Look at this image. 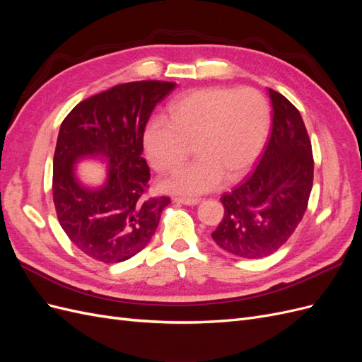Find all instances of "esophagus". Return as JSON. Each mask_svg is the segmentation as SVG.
Masks as SVG:
<instances>
[{"label":"esophagus","mask_w":362,"mask_h":362,"mask_svg":"<svg viewBox=\"0 0 362 362\" xmlns=\"http://www.w3.org/2000/svg\"><path fill=\"white\" fill-rule=\"evenodd\" d=\"M199 198H185V196H175L173 202L177 204H182V205H196L199 204Z\"/></svg>","instance_id":"esophagus-1"}]
</instances>
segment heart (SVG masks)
<instances>
[{"instance_id": "heart-1", "label": "heart", "mask_w": 362, "mask_h": 362, "mask_svg": "<svg viewBox=\"0 0 362 362\" xmlns=\"http://www.w3.org/2000/svg\"><path fill=\"white\" fill-rule=\"evenodd\" d=\"M269 104L252 87H206L173 101L168 120L154 119L144 134L149 163L157 172L177 169L193 145L198 157L163 181L161 187L182 194L217 189L223 178L237 181L264 146Z\"/></svg>"}]
</instances>
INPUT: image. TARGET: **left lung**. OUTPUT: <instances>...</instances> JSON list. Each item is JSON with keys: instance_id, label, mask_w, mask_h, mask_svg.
<instances>
[{"instance_id": "8db88e82", "label": "left lung", "mask_w": 362, "mask_h": 362, "mask_svg": "<svg viewBox=\"0 0 362 362\" xmlns=\"http://www.w3.org/2000/svg\"><path fill=\"white\" fill-rule=\"evenodd\" d=\"M272 131L258 166L222 194L225 214L214 242L242 258H264L294 233L308 206L314 158L302 116L286 96L269 89Z\"/></svg>"}]
</instances>
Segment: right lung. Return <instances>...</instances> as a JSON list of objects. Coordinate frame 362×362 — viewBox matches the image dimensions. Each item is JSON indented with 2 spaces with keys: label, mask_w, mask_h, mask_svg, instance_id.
<instances>
[{
  "label": "right lung",
  "mask_w": 362,
  "mask_h": 362,
  "mask_svg": "<svg viewBox=\"0 0 362 362\" xmlns=\"http://www.w3.org/2000/svg\"><path fill=\"white\" fill-rule=\"evenodd\" d=\"M175 89L169 81L117 84L75 105L62 122L52 163V199L63 231L83 254L115 264L144 249L154 235L168 196L148 198L144 133L156 105ZM105 156L109 178L84 189L73 164Z\"/></svg>",
  "instance_id": "add662e5"
}]
</instances>
